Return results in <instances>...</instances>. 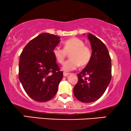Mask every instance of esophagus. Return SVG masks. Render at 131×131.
Instances as JSON below:
<instances>
[{
	"mask_svg": "<svg viewBox=\"0 0 131 131\" xmlns=\"http://www.w3.org/2000/svg\"><path fill=\"white\" fill-rule=\"evenodd\" d=\"M69 74V73H65V72H64L63 73V75H64V76H67Z\"/></svg>",
	"mask_w": 131,
	"mask_h": 131,
	"instance_id": "esophagus-1",
	"label": "esophagus"
}]
</instances>
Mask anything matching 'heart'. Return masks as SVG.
I'll use <instances>...</instances> for the list:
<instances>
[{
  "label": "heart",
  "instance_id": "obj_1",
  "mask_svg": "<svg viewBox=\"0 0 131 131\" xmlns=\"http://www.w3.org/2000/svg\"><path fill=\"white\" fill-rule=\"evenodd\" d=\"M84 42L78 37H72L64 42V48L56 46L53 49V54L59 63L62 64L70 53V58L64 64L62 69L69 71L86 66L90 61L92 52L88 46L84 45Z\"/></svg>",
  "mask_w": 131,
  "mask_h": 131
}]
</instances>
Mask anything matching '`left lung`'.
<instances>
[{
    "label": "left lung",
    "instance_id": "8db88e82",
    "mask_svg": "<svg viewBox=\"0 0 131 131\" xmlns=\"http://www.w3.org/2000/svg\"><path fill=\"white\" fill-rule=\"evenodd\" d=\"M92 56L86 67L78 74V82L73 89L77 99L92 103L104 94L112 79V63L108 49L97 37L89 33Z\"/></svg>",
    "mask_w": 131,
    "mask_h": 131
}]
</instances>
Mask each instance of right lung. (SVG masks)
Segmentation results:
<instances>
[{"instance_id":"add662e5","label":"right lung","mask_w":131,"mask_h":131,"mask_svg":"<svg viewBox=\"0 0 131 131\" xmlns=\"http://www.w3.org/2000/svg\"><path fill=\"white\" fill-rule=\"evenodd\" d=\"M60 37L45 33L30 40L19 57V81L27 94L38 102H46L55 95L63 73L60 71L53 49Z\"/></svg>"}]
</instances>
